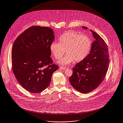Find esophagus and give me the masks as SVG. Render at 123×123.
<instances>
[{"instance_id":"1","label":"esophagus","mask_w":123,"mask_h":123,"mask_svg":"<svg viewBox=\"0 0 123 123\" xmlns=\"http://www.w3.org/2000/svg\"><path fill=\"white\" fill-rule=\"evenodd\" d=\"M59 68L60 69H62V70H65V69H66L67 68H66V67H60V68Z\"/></svg>"}]
</instances>
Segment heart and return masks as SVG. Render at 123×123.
<instances>
[{
  "instance_id": "b5f03b06",
  "label": "heart",
  "mask_w": 123,
  "mask_h": 123,
  "mask_svg": "<svg viewBox=\"0 0 123 123\" xmlns=\"http://www.w3.org/2000/svg\"><path fill=\"white\" fill-rule=\"evenodd\" d=\"M59 43L53 42L50 45V50L55 59L62 57L65 53L67 54L59 60L57 63L67 65L74 62H78L88 55L91 47L90 39L86 35L73 31H68L59 38Z\"/></svg>"
}]
</instances>
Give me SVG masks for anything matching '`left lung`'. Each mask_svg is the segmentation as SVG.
I'll return each mask as SVG.
<instances>
[{"label":"left lung","instance_id":"obj_1","mask_svg":"<svg viewBox=\"0 0 123 123\" xmlns=\"http://www.w3.org/2000/svg\"><path fill=\"white\" fill-rule=\"evenodd\" d=\"M86 30L87 27L82 26ZM95 40L90 53L73 68L69 81L78 92L86 94L91 92L101 84L106 74L109 63L108 50L103 38L90 29Z\"/></svg>","mask_w":123,"mask_h":123}]
</instances>
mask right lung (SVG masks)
I'll list each match as a JSON object with an SVG mask.
<instances>
[{
    "mask_svg": "<svg viewBox=\"0 0 123 123\" xmlns=\"http://www.w3.org/2000/svg\"><path fill=\"white\" fill-rule=\"evenodd\" d=\"M55 38L48 27L32 26L15 41L11 52L12 69L20 85L38 93L49 85L52 74L58 69L53 64L50 45Z\"/></svg>",
    "mask_w": 123,
    "mask_h": 123,
    "instance_id": "1",
    "label": "right lung"
}]
</instances>
